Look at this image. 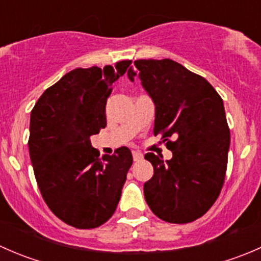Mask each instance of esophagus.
I'll return each mask as SVG.
<instances>
[{
	"mask_svg": "<svg viewBox=\"0 0 261 261\" xmlns=\"http://www.w3.org/2000/svg\"><path fill=\"white\" fill-rule=\"evenodd\" d=\"M133 158L134 162H140V160L144 159V155L139 151H133Z\"/></svg>",
	"mask_w": 261,
	"mask_h": 261,
	"instance_id": "1",
	"label": "esophagus"
}]
</instances>
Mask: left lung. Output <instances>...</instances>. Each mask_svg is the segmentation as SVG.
I'll list each match as a JSON object with an SVG mask.
<instances>
[{"label":"left lung","instance_id":"1","mask_svg":"<svg viewBox=\"0 0 261 261\" xmlns=\"http://www.w3.org/2000/svg\"><path fill=\"white\" fill-rule=\"evenodd\" d=\"M138 75L155 105L154 135L173 158L147 152L154 175L144 184L150 210L170 223L202 217L225 181L230 130L220 94L203 77L170 59H140L127 70Z\"/></svg>","mask_w":261,"mask_h":261}]
</instances>
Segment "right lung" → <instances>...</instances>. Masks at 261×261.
<instances>
[{"label":"right lung","instance_id":"1","mask_svg":"<svg viewBox=\"0 0 261 261\" xmlns=\"http://www.w3.org/2000/svg\"><path fill=\"white\" fill-rule=\"evenodd\" d=\"M131 63L70 70L31 111L29 151L39 189L51 212L73 227L101 226L121 198L131 151L122 146L99 156L91 136L106 127L111 86Z\"/></svg>","mask_w":261,"mask_h":261}]
</instances>
